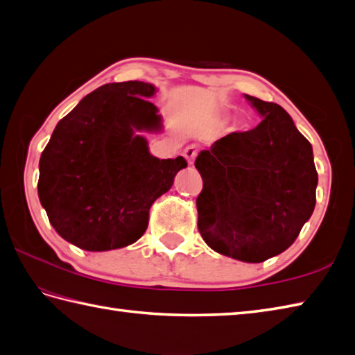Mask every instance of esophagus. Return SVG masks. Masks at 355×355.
I'll list each match as a JSON object with an SVG mask.
<instances>
[{
    "label": "esophagus",
    "mask_w": 355,
    "mask_h": 355,
    "mask_svg": "<svg viewBox=\"0 0 355 355\" xmlns=\"http://www.w3.org/2000/svg\"><path fill=\"white\" fill-rule=\"evenodd\" d=\"M197 154H198V149H197V146H193V145L187 146L184 149V153H183L184 158H186L187 163H189V164H193V160H195V157H197Z\"/></svg>",
    "instance_id": "obj_1"
}]
</instances>
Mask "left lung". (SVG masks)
<instances>
[{"instance_id":"left-lung-1","label":"left lung","mask_w":355,"mask_h":355,"mask_svg":"<svg viewBox=\"0 0 355 355\" xmlns=\"http://www.w3.org/2000/svg\"><path fill=\"white\" fill-rule=\"evenodd\" d=\"M262 116L250 131L230 132L201 150L198 230L215 252L263 262L286 250L315 206L313 148L282 107L245 94Z\"/></svg>"}]
</instances>
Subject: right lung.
I'll list each match as a JSON object with an SVG mask.
<instances>
[{"instance_id": "add662e5", "label": "right lung", "mask_w": 355, "mask_h": 355, "mask_svg": "<svg viewBox=\"0 0 355 355\" xmlns=\"http://www.w3.org/2000/svg\"><path fill=\"white\" fill-rule=\"evenodd\" d=\"M155 87L128 80L105 84L59 120L40 160L37 195L50 224L88 252L135 243L146 232L153 202L187 166L180 155L160 160L137 132L160 131L149 102Z\"/></svg>"}]
</instances>
